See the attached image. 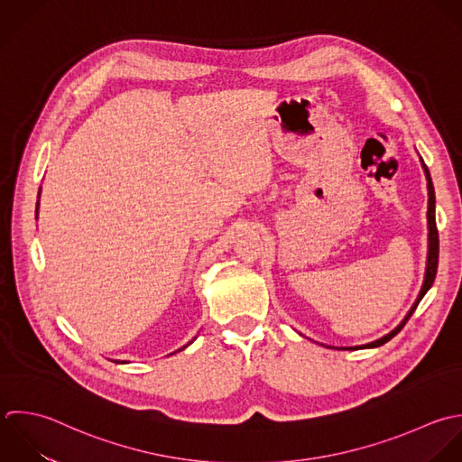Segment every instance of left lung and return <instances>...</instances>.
I'll list each match as a JSON object with an SVG mask.
<instances>
[{"label":"left lung","mask_w":462,"mask_h":462,"mask_svg":"<svg viewBox=\"0 0 462 462\" xmlns=\"http://www.w3.org/2000/svg\"><path fill=\"white\" fill-rule=\"evenodd\" d=\"M421 165L427 176V189H429V210H427V221H429V252H427V268H425V279H423V286L420 290V295L416 299V302L412 304V308L409 310V313L405 315V319L400 322L398 328H394L389 335L369 342L365 346H355V347H331V349H349V351H356V349H373V347H380L383 344H387L391 338H394L402 328L407 324V320L412 317V313L416 311L418 304L421 302V299L427 295V291L432 288L436 273H438V261H439V234H438V226H436V194H434V185H432V178L429 172V167L425 165L423 158H421Z\"/></svg>","instance_id":"obj_1"}]
</instances>
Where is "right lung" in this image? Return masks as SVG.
Wrapping results in <instances>:
<instances>
[{
    "mask_svg": "<svg viewBox=\"0 0 462 462\" xmlns=\"http://www.w3.org/2000/svg\"><path fill=\"white\" fill-rule=\"evenodd\" d=\"M39 196H41V189H39ZM39 196H37V205H35V216L39 214ZM194 340H196V337H194L187 346H183V347H181V349H178V351H183V349H185V347H189ZM178 351H174V353H178ZM174 353H171V355H174ZM171 355H169V356H171ZM111 362H115V364H127V362H120V360H111Z\"/></svg>",
    "mask_w": 462,
    "mask_h": 462,
    "instance_id": "obj_1",
    "label": "right lung"
}]
</instances>
